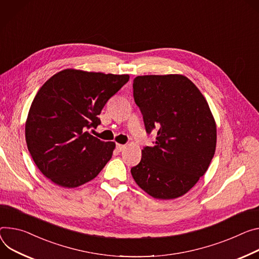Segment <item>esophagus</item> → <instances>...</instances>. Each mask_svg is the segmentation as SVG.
I'll return each mask as SVG.
<instances>
[{"label":"esophagus","mask_w":259,"mask_h":259,"mask_svg":"<svg viewBox=\"0 0 259 259\" xmlns=\"http://www.w3.org/2000/svg\"><path fill=\"white\" fill-rule=\"evenodd\" d=\"M116 149L119 152H122L126 149V146L125 145H120V144H116Z\"/></svg>","instance_id":"34e87169"}]
</instances>
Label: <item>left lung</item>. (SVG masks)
Segmentation results:
<instances>
[{"label":"left lung","instance_id":"obj_1","mask_svg":"<svg viewBox=\"0 0 259 259\" xmlns=\"http://www.w3.org/2000/svg\"><path fill=\"white\" fill-rule=\"evenodd\" d=\"M133 97L147 133L158 132L154 146L142 150L131 175L152 197L178 198L198 182L214 157V116L198 88L181 74L137 76Z\"/></svg>","mask_w":259,"mask_h":259}]
</instances>
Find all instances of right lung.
I'll return each mask as SVG.
<instances>
[{
  "label": "right lung",
  "mask_w": 259,
  "mask_h": 259,
  "mask_svg": "<svg viewBox=\"0 0 259 259\" xmlns=\"http://www.w3.org/2000/svg\"><path fill=\"white\" fill-rule=\"evenodd\" d=\"M128 80V74L65 69L40 88L27 117L26 142L46 178L75 188L98 176L115 144L88 130L100 125L102 108Z\"/></svg>",
  "instance_id": "add662e5"
}]
</instances>
